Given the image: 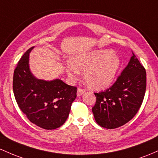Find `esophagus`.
I'll use <instances>...</instances> for the list:
<instances>
[{
  "label": "esophagus",
  "instance_id": "obj_1",
  "mask_svg": "<svg viewBox=\"0 0 158 158\" xmlns=\"http://www.w3.org/2000/svg\"><path fill=\"white\" fill-rule=\"evenodd\" d=\"M84 93H85L84 89H81V88H77V96H81V95H82Z\"/></svg>",
  "mask_w": 158,
  "mask_h": 158
}]
</instances>
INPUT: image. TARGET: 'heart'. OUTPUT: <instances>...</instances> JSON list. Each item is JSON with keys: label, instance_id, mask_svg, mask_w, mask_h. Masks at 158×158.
Segmentation results:
<instances>
[{"label": "heart", "instance_id": "b5f03b06", "mask_svg": "<svg viewBox=\"0 0 158 158\" xmlns=\"http://www.w3.org/2000/svg\"><path fill=\"white\" fill-rule=\"evenodd\" d=\"M121 65L119 57L112 51L102 50L74 56L65 71L71 78H76L84 72L86 84L95 89L108 87L114 81Z\"/></svg>", "mask_w": 158, "mask_h": 158}]
</instances>
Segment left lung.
Segmentation results:
<instances>
[{"mask_svg": "<svg viewBox=\"0 0 158 158\" xmlns=\"http://www.w3.org/2000/svg\"><path fill=\"white\" fill-rule=\"evenodd\" d=\"M132 54L113 86L104 92L94 93L96 102L92 110L95 121L102 127L122 126L134 118L141 107L146 89V69Z\"/></svg>", "mask_w": 158, "mask_h": 158, "instance_id": "1", "label": "left lung"}]
</instances>
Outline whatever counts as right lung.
I'll list each match as a JSON object with an SVG mask.
<instances>
[{"mask_svg": "<svg viewBox=\"0 0 158 158\" xmlns=\"http://www.w3.org/2000/svg\"><path fill=\"white\" fill-rule=\"evenodd\" d=\"M28 49L15 67L12 88L19 108L37 126L53 130L63 125L77 97V87L61 80L51 81L36 79L29 69Z\"/></svg>", "mask_w": 158, "mask_h": 158, "instance_id": "obj_1", "label": "right lung"}]
</instances>
